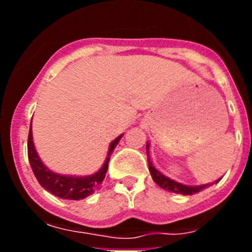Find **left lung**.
<instances>
[{
  "instance_id": "8db88e82",
  "label": "left lung",
  "mask_w": 252,
  "mask_h": 252,
  "mask_svg": "<svg viewBox=\"0 0 252 252\" xmlns=\"http://www.w3.org/2000/svg\"><path fill=\"white\" fill-rule=\"evenodd\" d=\"M146 154H148V162H149V170H150V174L153 180L160 188L165 189V190H169V192L178 193V194H183V195H193L195 193L201 192L204 188L209 187L211 184H203V186H186V184L178 183L175 180L170 179L166 175H164L162 173H160L158 169H155V166L153 165L151 162L150 157H149V142L146 144ZM221 180V178L218 180H216L215 183H218Z\"/></svg>"
}]
</instances>
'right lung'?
Here are the masks:
<instances>
[{
  "label": "right lung",
  "instance_id": "obj_1",
  "mask_svg": "<svg viewBox=\"0 0 252 252\" xmlns=\"http://www.w3.org/2000/svg\"><path fill=\"white\" fill-rule=\"evenodd\" d=\"M124 135H120L116 137L110 144L107 158L104 160L103 165L98 171H95L92 175H86V177H75V175H62L51 171L48 166H45L41 159L37 155L35 150L34 141H32V131H29V139H28V155L29 161L32 171H34L35 177L40 186L46 189L51 194L57 195L63 199H72V201H79L88 195L93 194L95 189L101 187L104 177H106L107 169H108V161H110L111 154L113 153L115 148L117 146L119 141Z\"/></svg>",
  "mask_w": 252,
  "mask_h": 252
}]
</instances>
